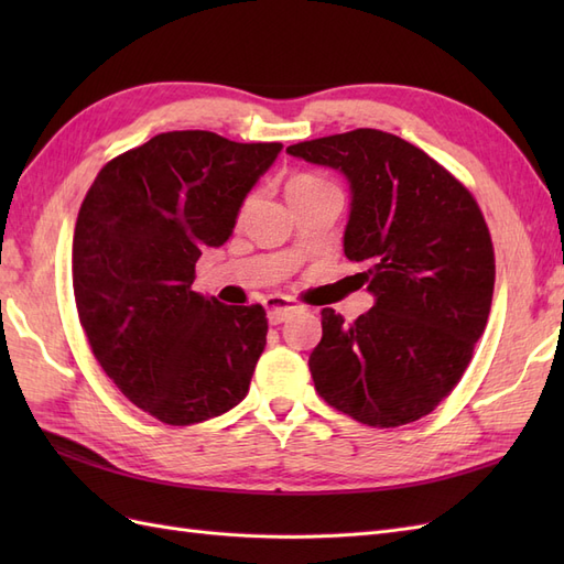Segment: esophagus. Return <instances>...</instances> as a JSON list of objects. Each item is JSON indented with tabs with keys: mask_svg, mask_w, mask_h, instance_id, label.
Segmentation results:
<instances>
[{
	"mask_svg": "<svg viewBox=\"0 0 564 564\" xmlns=\"http://www.w3.org/2000/svg\"><path fill=\"white\" fill-rule=\"evenodd\" d=\"M265 311H268V319L270 324H280L284 322L289 315H294L296 311H301V305L289 299V296H280V294H270L265 299Z\"/></svg>",
	"mask_w": 564,
	"mask_h": 564,
	"instance_id": "1",
	"label": "esophagus"
}]
</instances>
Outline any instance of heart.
<instances>
[{
	"instance_id": "1",
	"label": "heart",
	"mask_w": 564,
	"mask_h": 564,
	"mask_svg": "<svg viewBox=\"0 0 564 564\" xmlns=\"http://www.w3.org/2000/svg\"><path fill=\"white\" fill-rule=\"evenodd\" d=\"M332 183H327L319 176H313V174H296L292 181L286 183V195L294 197V195H301V193H313V191H319V187H327Z\"/></svg>"
}]
</instances>
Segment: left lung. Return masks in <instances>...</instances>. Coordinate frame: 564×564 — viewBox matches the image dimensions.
I'll list each match as a JSON object with an SVG mask.
<instances>
[{"label":"left lung","instance_id":"left-lung-1","mask_svg":"<svg viewBox=\"0 0 564 564\" xmlns=\"http://www.w3.org/2000/svg\"><path fill=\"white\" fill-rule=\"evenodd\" d=\"M350 185L344 251L365 261L373 308L346 324L322 311L311 352L324 402L373 429L431 414L464 377L487 327L494 247L475 197L445 166L379 129L286 148Z\"/></svg>","mask_w":564,"mask_h":564}]
</instances>
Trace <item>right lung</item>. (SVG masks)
Returning <instances> with one entry per match:
<instances>
[{"instance_id":"obj_1","label":"right lung","mask_w":564,"mask_h":564,"mask_svg":"<svg viewBox=\"0 0 564 564\" xmlns=\"http://www.w3.org/2000/svg\"><path fill=\"white\" fill-rule=\"evenodd\" d=\"M282 143L166 131L100 169L75 226L84 334L112 383L169 425L226 414L265 348L263 305L193 292L195 263L230 240L245 197Z\"/></svg>"}]
</instances>
